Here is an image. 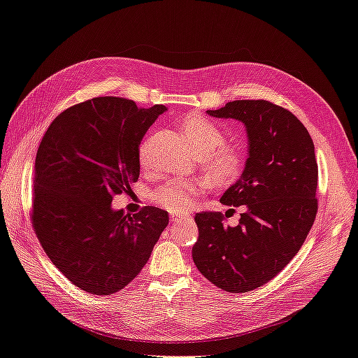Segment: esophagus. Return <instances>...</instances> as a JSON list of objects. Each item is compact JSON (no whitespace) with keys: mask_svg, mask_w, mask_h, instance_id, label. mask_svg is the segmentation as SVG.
I'll return each instance as SVG.
<instances>
[{"mask_svg":"<svg viewBox=\"0 0 358 358\" xmlns=\"http://www.w3.org/2000/svg\"><path fill=\"white\" fill-rule=\"evenodd\" d=\"M183 215H185V214H183ZM183 215H171L170 218H171V221H173V223H176V221H178V220L183 218Z\"/></svg>","mask_w":358,"mask_h":358,"instance_id":"34e87169","label":"esophagus"}]
</instances>
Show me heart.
Wrapping results in <instances>:
<instances>
[{
  "label": "heart",
  "instance_id": "b5f03b06",
  "mask_svg": "<svg viewBox=\"0 0 358 358\" xmlns=\"http://www.w3.org/2000/svg\"><path fill=\"white\" fill-rule=\"evenodd\" d=\"M182 131L189 146L200 155L201 166L209 176L220 182L234 180L243 166V153L236 146L224 143V131L218 123L205 115H188L182 122ZM140 161L148 164L146 144L140 149ZM208 187V180H173L159 187L152 194L158 206L170 212H182L188 209L203 188Z\"/></svg>",
  "mask_w": 358,
  "mask_h": 358
}]
</instances>
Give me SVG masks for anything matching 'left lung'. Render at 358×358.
I'll list each match as a JSON object with an SVG mask.
<instances>
[{
	"label": "left lung",
	"mask_w": 358,
	"mask_h": 358,
	"mask_svg": "<svg viewBox=\"0 0 358 358\" xmlns=\"http://www.w3.org/2000/svg\"><path fill=\"white\" fill-rule=\"evenodd\" d=\"M218 119L245 124L248 158L239 180L221 197L243 206L239 224H224L221 212H199L192 260L212 285L250 292L273 280L291 262L317 212V164L310 134L295 115L264 101H234L208 110Z\"/></svg>",
	"instance_id": "8db88e82"
}]
</instances>
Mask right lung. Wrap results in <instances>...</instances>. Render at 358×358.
Wrapping results in <instances>:
<instances>
[{
	"instance_id": "obj_1",
	"label": "right lung",
	"mask_w": 358,
	"mask_h": 358,
	"mask_svg": "<svg viewBox=\"0 0 358 358\" xmlns=\"http://www.w3.org/2000/svg\"><path fill=\"white\" fill-rule=\"evenodd\" d=\"M167 108L103 96L64 110L37 149L31 224L51 262L81 291L119 292L150 257L167 210L111 208L140 176V143Z\"/></svg>"
}]
</instances>
